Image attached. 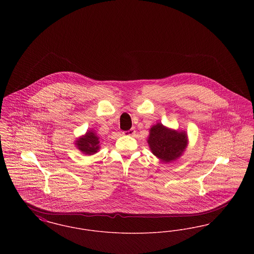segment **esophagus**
Here are the masks:
<instances>
[{"mask_svg": "<svg viewBox=\"0 0 254 254\" xmlns=\"http://www.w3.org/2000/svg\"><path fill=\"white\" fill-rule=\"evenodd\" d=\"M135 132H136V131H135V129H134V128H130L129 130L124 131L123 134H124V135H127V136H133V135L135 134Z\"/></svg>", "mask_w": 254, "mask_h": 254, "instance_id": "1", "label": "esophagus"}]
</instances>
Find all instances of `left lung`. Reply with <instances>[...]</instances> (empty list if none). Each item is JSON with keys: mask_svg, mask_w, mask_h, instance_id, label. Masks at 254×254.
<instances>
[{"mask_svg": "<svg viewBox=\"0 0 254 254\" xmlns=\"http://www.w3.org/2000/svg\"><path fill=\"white\" fill-rule=\"evenodd\" d=\"M150 151L165 163H170L181 157L189 145L186 130H176L161 123L153 125L146 139Z\"/></svg>", "mask_w": 254, "mask_h": 254, "instance_id": "8db88e82", "label": "left lung"}]
</instances>
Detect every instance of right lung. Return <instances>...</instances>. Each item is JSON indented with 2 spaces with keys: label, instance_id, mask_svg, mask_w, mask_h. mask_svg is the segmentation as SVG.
<instances>
[{
  "label": "right lung",
  "instance_id": "add662e5",
  "mask_svg": "<svg viewBox=\"0 0 254 254\" xmlns=\"http://www.w3.org/2000/svg\"><path fill=\"white\" fill-rule=\"evenodd\" d=\"M100 137L97 133L92 129H89L84 135L78 137L74 144L83 154L93 155L100 149Z\"/></svg>",
  "mask_w": 254,
  "mask_h": 254
}]
</instances>
